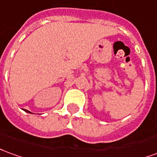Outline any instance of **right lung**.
Segmentation results:
<instances>
[{
	"label": "right lung",
	"mask_w": 157,
	"mask_h": 157,
	"mask_svg": "<svg viewBox=\"0 0 157 157\" xmlns=\"http://www.w3.org/2000/svg\"><path fill=\"white\" fill-rule=\"evenodd\" d=\"M23 110H25V112H27V113H29V114H31V112H30V111H29V110H27V109H23Z\"/></svg>",
	"instance_id": "obj_1"
}]
</instances>
